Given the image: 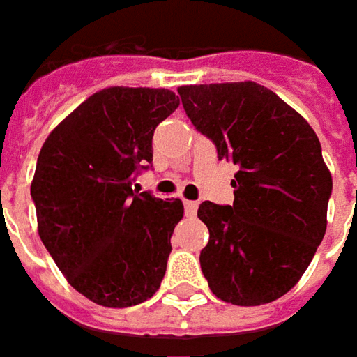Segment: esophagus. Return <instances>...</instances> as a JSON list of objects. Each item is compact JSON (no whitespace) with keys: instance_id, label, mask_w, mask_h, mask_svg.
Masks as SVG:
<instances>
[{"instance_id":"obj_1","label":"esophagus","mask_w":357,"mask_h":357,"mask_svg":"<svg viewBox=\"0 0 357 357\" xmlns=\"http://www.w3.org/2000/svg\"><path fill=\"white\" fill-rule=\"evenodd\" d=\"M196 210H198V202H195V200H184V214L186 216H195Z\"/></svg>"}]
</instances>
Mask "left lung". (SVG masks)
<instances>
[{
	"mask_svg": "<svg viewBox=\"0 0 357 357\" xmlns=\"http://www.w3.org/2000/svg\"><path fill=\"white\" fill-rule=\"evenodd\" d=\"M186 116L238 165L234 204L202 202L210 240L200 267L210 291L257 307L289 293L326 231L332 176L307 119L255 82L181 86Z\"/></svg>",
	"mask_w": 357,
	"mask_h": 357,
	"instance_id": "left-lung-1",
	"label": "left lung"
}]
</instances>
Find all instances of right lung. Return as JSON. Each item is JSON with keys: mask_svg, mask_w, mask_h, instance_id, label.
Here are the masks:
<instances>
[{"mask_svg": "<svg viewBox=\"0 0 357 357\" xmlns=\"http://www.w3.org/2000/svg\"><path fill=\"white\" fill-rule=\"evenodd\" d=\"M178 104L165 88H106L40 149L31 184L40 240L96 305L133 307L161 287L183 202L137 192L133 183L153 167V133Z\"/></svg>", "mask_w": 357, "mask_h": 357, "instance_id": "1", "label": "right lung"}]
</instances>
